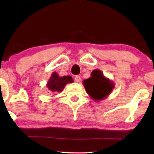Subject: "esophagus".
<instances>
[{
	"instance_id": "esophagus-1",
	"label": "esophagus",
	"mask_w": 154,
	"mask_h": 154,
	"mask_svg": "<svg viewBox=\"0 0 154 154\" xmlns=\"http://www.w3.org/2000/svg\"><path fill=\"white\" fill-rule=\"evenodd\" d=\"M75 82H80V80H81L80 77H79V75H76L75 77Z\"/></svg>"
}]
</instances>
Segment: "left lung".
<instances>
[{"label":"left lung","instance_id":"8db88e82","mask_svg":"<svg viewBox=\"0 0 154 154\" xmlns=\"http://www.w3.org/2000/svg\"><path fill=\"white\" fill-rule=\"evenodd\" d=\"M83 85L89 96L95 101L105 99L114 88V83L103 75L99 69L91 72V77L83 81Z\"/></svg>","mask_w":154,"mask_h":154}]
</instances>
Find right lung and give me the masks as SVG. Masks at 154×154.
Listing matches in <instances>:
<instances>
[{
    "mask_svg": "<svg viewBox=\"0 0 154 154\" xmlns=\"http://www.w3.org/2000/svg\"><path fill=\"white\" fill-rule=\"evenodd\" d=\"M73 82V79L71 76L67 75L60 77L57 72H53L50 79L48 81L46 86L48 90L52 93L61 92L68 83Z\"/></svg>",
    "mask_w": 154,
    "mask_h": 154,
    "instance_id": "right-lung-1",
    "label": "right lung"
}]
</instances>
